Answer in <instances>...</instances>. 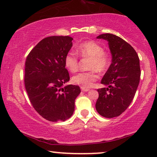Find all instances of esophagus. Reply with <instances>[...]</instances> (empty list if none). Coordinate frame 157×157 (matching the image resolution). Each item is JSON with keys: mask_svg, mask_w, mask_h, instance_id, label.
<instances>
[{"mask_svg": "<svg viewBox=\"0 0 157 157\" xmlns=\"http://www.w3.org/2000/svg\"><path fill=\"white\" fill-rule=\"evenodd\" d=\"M81 91H89V89H85V88H81Z\"/></svg>", "mask_w": 157, "mask_h": 157, "instance_id": "obj_1", "label": "esophagus"}]
</instances>
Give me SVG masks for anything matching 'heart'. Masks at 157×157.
<instances>
[{
    "mask_svg": "<svg viewBox=\"0 0 157 157\" xmlns=\"http://www.w3.org/2000/svg\"><path fill=\"white\" fill-rule=\"evenodd\" d=\"M77 52L82 58H89L88 68L91 69L87 72L79 73L72 78V82L81 88L92 86L94 81L98 78L97 71L105 72L109 66L108 56L104 52L100 44L94 41L85 42L77 48ZM66 68L71 73H75L78 68V59L74 53L68 52L65 57Z\"/></svg>",
    "mask_w": 157,
    "mask_h": 157,
    "instance_id": "heart-1",
    "label": "heart"
}]
</instances>
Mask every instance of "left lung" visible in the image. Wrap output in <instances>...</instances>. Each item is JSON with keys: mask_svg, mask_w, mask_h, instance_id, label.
<instances>
[{"mask_svg": "<svg viewBox=\"0 0 157 157\" xmlns=\"http://www.w3.org/2000/svg\"><path fill=\"white\" fill-rule=\"evenodd\" d=\"M97 38L108 42L112 63L101 81L107 87L97 89L96 109L102 117L112 118L121 115L133 101L141 76L139 58L131 44L115 34Z\"/></svg>", "mask_w": 157, "mask_h": 157, "instance_id": "8db88e82", "label": "left lung"}]
</instances>
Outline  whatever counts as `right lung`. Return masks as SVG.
<instances>
[{"instance_id":"obj_1","label":"right lung","mask_w":157,"mask_h":157,"mask_svg":"<svg viewBox=\"0 0 157 157\" xmlns=\"http://www.w3.org/2000/svg\"><path fill=\"white\" fill-rule=\"evenodd\" d=\"M72 37L52 36L31 50L25 63V88L34 109L51 122L65 121L72 116L78 86L65 84L70 80L64 63L73 46Z\"/></svg>"}]
</instances>
